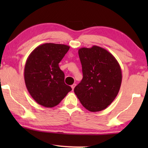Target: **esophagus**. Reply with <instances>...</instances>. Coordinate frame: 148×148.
<instances>
[{
	"label": "esophagus",
	"instance_id": "1",
	"mask_svg": "<svg viewBox=\"0 0 148 148\" xmlns=\"http://www.w3.org/2000/svg\"><path fill=\"white\" fill-rule=\"evenodd\" d=\"M75 86H76V84H73V85H72V86H71V88H72V90H73H73H74L75 87Z\"/></svg>",
	"mask_w": 148,
	"mask_h": 148
}]
</instances>
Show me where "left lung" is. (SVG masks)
<instances>
[{"label":"left lung","mask_w":148,"mask_h":148,"mask_svg":"<svg viewBox=\"0 0 148 148\" xmlns=\"http://www.w3.org/2000/svg\"><path fill=\"white\" fill-rule=\"evenodd\" d=\"M83 79L74 89L81 104L90 112L104 110L116 98L122 82V71L110 52L98 46L78 50Z\"/></svg>","instance_id":"8db88e82"}]
</instances>
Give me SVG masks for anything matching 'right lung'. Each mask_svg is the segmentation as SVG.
Segmentation results:
<instances>
[{
	"label": "right lung",
	"instance_id": "obj_1",
	"mask_svg": "<svg viewBox=\"0 0 148 148\" xmlns=\"http://www.w3.org/2000/svg\"><path fill=\"white\" fill-rule=\"evenodd\" d=\"M70 46L46 43L36 47L26 60L24 79L29 94L38 104L46 108L58 105L72 90L64 83V74L58 63Z\"/></svg>",
	"mask_w": 148,
	"mask_h": 148
}]
</instances>
